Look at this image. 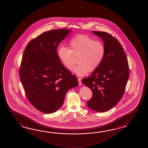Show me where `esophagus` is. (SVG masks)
I'll return each mask as SVG.
<instances>
[{
    "label": "esophagus",
    "mask_w": 148,
    "mask_h": 148,
    "mask_svg": "<svg viewBox=\"0 0 148 148\" xmlns=\"http://www.w3.org/2000/svg\"><path fill=\"white\" fill-rule=\"evenodd\" d=\"M78 80L79 85H80V86L82 85V80H81V78H78Z\"/></svg>",
    "instance_id": "esophagus-1"
}]
</instances>
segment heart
Instances as JSON below:
<instances>
[{"label":"heart","mask_w":148,"mask_h":148,"mask_svg":"<svg viewBox=\"0 0 148 148\" xmlns=\"http://www.w3.org/2000/svg\"><path fill=\"white\" fill-rule=\"evenodd\" d=\"M70 49L61 45L57 50L60 61L69 69L74 64V56L78 58V65L73 71L78 76H84L89 71H95L100 65L105 53V47L101 41H93L84 34L76 35L69 43Z\"/></svg>","instance_id":"obj_1"}]
</instances>
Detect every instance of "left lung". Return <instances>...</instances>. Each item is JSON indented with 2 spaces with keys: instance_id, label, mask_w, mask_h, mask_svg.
I'll return each mask as SVG.
<instances>
[{
  "instance_id": "1",
  "label": "left lung",
  "mask_w": 148,
  "mask_h": 148,
  "mask_svg": "<svg viewBox=\"0 0 148 148\" xmlns=\"http://www.w3.org/2000/svg\"><path fill=\"white\" fill-rule=\"evenodd\" d=\"M104 42L105 53L100 65L82 82L92 96L87 105L92 110L104 112L115 106L123 97L129 78L127 57L116 38L104 32L92 31Z\"/></svg>"
}]
</instances>
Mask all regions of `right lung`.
Segmentation results:
<instances>
[{
	"mask_svg": "<svg viewBox=\"0 0 148 148\" xmlns=\"http://www.w3.org/2000/svg\"><path fill=\"white\" fill-rule=\"evenodd\" d=\"M71 31L45 32L28 43L23 55L19 76L26 97L44 113L58 110L67 91L78 85L76 77L63 66L57 55L58 46Z\"/></svg>",
	"mask_w": 148,
	"mask_h": 148,
	"instance_id": "obj_1",
	"label": "right lung"
}]
</instances>
